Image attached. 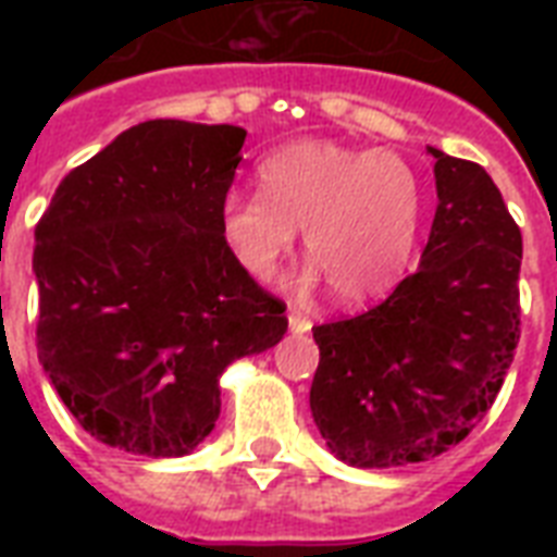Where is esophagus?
<instances>
[{
  "mask_svg": "<svg viewBox=\"0 0 557 557\" xmlns=\"http://www.w3.org/2000/svg\"><path fill=\"white\" fill-rule=\"evenodd\" d=\"M288 330L300 335V332L312 330V321H309V318H306L300 309H295V306H292V309H288Z\"/></svg>",
  "mask_w": 557,
  "mask_h": 557,
  "instance_id": "34e87169",
  "label": "esophagus"
}]
</instances>
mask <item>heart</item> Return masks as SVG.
Segmentation results:
<instances>
[{
  "label": "heart",
  "mask_w": 557,
  "mask_h": 557,
  "mask_svg": "<svg viewBox=\"0 0 557 557\" xmlns=\"http://www.w3.org/2000/svg\"><path fill=\"white\" fill-rule=\"evenodd\" d=\"M262 193L231 190L219 205V234L236 265L269 280L304 227L300 286L323 277L347 306L396 286L413 257L424 185L413 164L389 150L335 141H295L257 164Z\"/></svg>",
  "instance_id": "b5f03b06"
}]
</instances>
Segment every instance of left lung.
Segmentation results:
<instances>
[{"mask_svg":"<svg viewBox=\"0 0 557 557\" xmlns=\"http://www.w3.org/2000/svg\"><path fill=\"white\" fill-rule=\"evenodd\" d=\"M428 152L440 205L419 269L370 312L312 330L314 424L356 468L424 462L466 440L520 341L518 222L480 164Z\"/></svg>","mask_w":557,"mask_h":557,"instance_id":"obj_1","label":"left lung"}]
</instances>
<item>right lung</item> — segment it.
<instances>
[{
  "label": "right lung",
  "instance_id": "add662e5",
  "mask_svg": "<svg viewBox=\"0 0 557 557\" xmlns=\"http://www.w3.org/2000/svg\"><path fill=\"white\" fill-rule=\"evenodd\" d=\"M243 144V126L144 121L74 168L37 222L39 364L103 445L190 454L225 367L286 335V304L219 234Z\"/></svg>",
  "mask_w": 557,
  "mask_h": 557
}]
</instances>
